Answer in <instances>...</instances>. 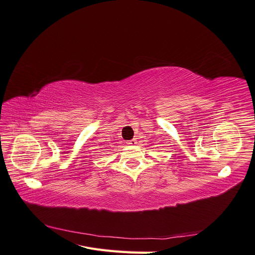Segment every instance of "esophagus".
Instances as JSON below:
<instances>
[{
  "label": "esophagus",
  "mask_w": 255,
  "mask_h": 255,
  "mask_svg": "<svg viewBox=\"0 0 255 255\" xmlns=\"http://www.w3.org/2000/svg\"><path fill=\"white\" fill-rule=\"evenodd\" d=\"M127 143H128V145H135V144L137 143V141H136V139H132V140H128Z\"/></svg>",
  "instance_id": "1"
}]
</instances>
